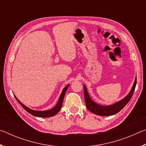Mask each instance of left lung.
Returning a JSON list of instances; mask_svg holds the SVG:
<instances>
[{
  "mask_svg": "<svg viewBox=\"0 0 146 146\" xmlns=\"http://www.w3.org/2000/svg\"><path fill=\"white\" fill-rule=\"evenodd\" d=\"M136 84H137V77L135 78L134 84L131 88V90L130 91L129 93L123 98L122 100H121L119 102L115 103L114 104L110 106H102L99 105L98 104L91 100L88 92L86 89V86L84 85V98L86 107L91 112L93 113L94 114L100 115V116H110L115 115L122 110L125 107V105L129 102L131 98L132 97L133 94L134 93L135 90Z\"/></svg>",
  "mask_w": 146,
  "mask_h": 146,
  "instance_id": "8db88e82",
  "label": "left lung"
}]
</instances>
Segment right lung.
<instances>
[{
	"label": "right lung",
	"instance_id": "obj_1",
	"mask_svg": "<svg viewBox=\"0 0 146 146\" xmlns=\"http://www.w3.org/2000/svg\"><path fill=\"white\" fill-rule=\"evenodd\" d=\"M69 86L70 85H68L67 86H66V87L64 88V90H62V92L61 95L60 96V98H59L58 102L55 107L51 109V110H49L48 111H40L32 110L31 109L26 107V106H24L23 103L20 102V101L18 100V98H17L15 96V97L17 100L18 101L20 104L21 105L22 107H23L24 110L26 111H28L29 113H30L31 115L35 116V117H42V118L50 117H53V116L55 115L56 114H57V113L60 111V110H61V108H62V105L64 95H65L66 92L68 90Z\"/></svg>",
	"mask_w": 146,
	"mask_h": 146
}]
</instances>
